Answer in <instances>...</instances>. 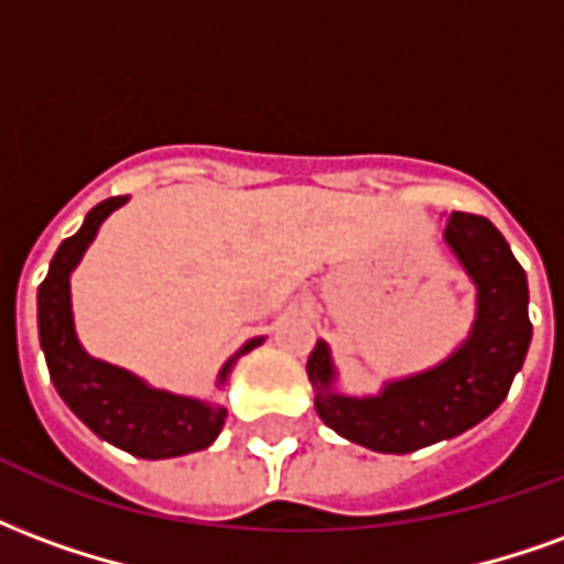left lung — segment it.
<instances>
[{
	"instance_id": "1",
	"label": "left lung",
	"mask_w": 564,
	"mask_h": 564,
	"mask_svg": "<svg viewBox=\"0 0 564 564\" xmlns=\"http://www.w3.org/2000/svg\"><path fill=\"white\" fill-rule=\"evenodd\" d=\"M444 247L477 290L468 338L435 366L383 380L378 392L338 390L326 341L307 356L314 408L332 432L375 453H414L468 432L508 399L532 344L529 281L505 235L486 217L449 214Z\"/></svg>"
}]
</instances>
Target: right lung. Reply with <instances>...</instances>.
I'll return each mask as SVG.
<instances>
[{
	"label": "right lung",
	"mask_w": 564,
	"mask_h": 564,
	"mask_svg": "<svg viewBox=\"0 0 564 564\" xmlns=\"http://www.w3.org/2000/svg\"><path fill=\"white\" fill-rule=\"evenodd\" d=\"M127 202L129 196L99 202L84 217L78 232L59 245L47 278L39 286V338L56 392L80 423L139 459H174L210 447L223 432L226 408L220 402L150 387L129 368L90 356L78 341L72 314V271L78 269L87 247L96 241L99 226ZM262 341L265 338H250L223 362L217 390L226 383L238 356L250 354Z\"/></svg>",
	"instance_id": "right-lung-1"
}]
</instances>
